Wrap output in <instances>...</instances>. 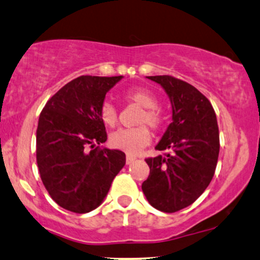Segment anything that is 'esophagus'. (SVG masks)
<instances>
[{
  "label": "esophagus",
  "mask_w": 260,
  "mask_h": 260,
  "mask_svg": "<svg viewBox=\"0 0 260 260\" xmlns=\"http://www.w3.org/2000/svg\"><path fill=\"white\" fill-rule=\"evenodd\" d=\"M134 160H136V158H134L133 156H129V154H127V156H126V163L127 164H132Z\"/></svg>",
  "instance_id": "1"
}]
</instances>
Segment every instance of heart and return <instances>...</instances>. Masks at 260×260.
Here are the masks:
<instances>
[{
  "label": "heart",
  "mask_w": 260,
  "mask_h": 260,
  "mask_svg": "<svg viewBox=\"0 0 260 260\" xmlns=\"http://www.w3.org/2000/svg\"><path fill=\"white\" fill-rule=\"evenodd\" d=\"M124 98L144 108V110L138 117V123H147L152 128H158L160 126L162 117H160L159 111L157 110L158 101L152 92L146 90V88H131L124 93ZM100 117L102 122L107 127L113 128L116 126L117 111L109 102L102 104ZM150 141L151 132L149 128L144 124L136 128H131V129H119L111 134L109 138L110 145L114 149L121 150L128 154L139 153L144 147L149 145Z\"/></svg>",
  "instance_id": "1"
}]
</instances>
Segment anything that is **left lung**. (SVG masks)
I'll list each match as a JSON object with an SVG mask.
<instances>
[{
  "instance_id": "left-lung-1",
  "label": "left lung",
  "mask_w": 260,
  "mask_h": 260,
  "mask_svg": "<svg viewBox=\"0 0 260 260\" xmlns=\"http://www.w3.org/2000/svg\"><path fill=\"white\" fill-rule=\"evenodd\" d=\"M159 84L172 104V123L154 149L164 156L145 159L150 175L144 194L154 209L176 212L193 204L211 182L219 153L215 110L194 86L170 75L146 77Z\"/></svg>"
}]
</instances>
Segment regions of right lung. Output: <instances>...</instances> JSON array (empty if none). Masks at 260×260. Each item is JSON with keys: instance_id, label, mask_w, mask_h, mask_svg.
Returning a JSON list of instances; mask_svg holds the SVG:
<instances>
[{"instance_id": "add662e5", "label": "right lung", "mask_w": 260, "mask_h": 260, "mask_svg": "<svg viewBox=\"0 0 260 260\" xmlns=\"http://www.w3.org/2000/svg\"><path fill=\"white\" fill-rule=\"evenodd\" d=\"M122 78L74 79L47 102L39 115V174L51 198L68 211L86 213L98 208L126 164L122 151L100 146L107 141L101 107Z\"/></svg>"}]
</instances>
